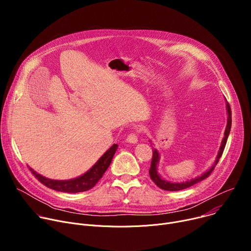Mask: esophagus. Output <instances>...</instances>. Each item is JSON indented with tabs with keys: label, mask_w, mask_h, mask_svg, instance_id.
Segmentation results:
<instances>
[{
	"label": "esophagus",
	"mask_w": 251,
	"mask_h": 251,
	"mask_svg": "<svg viewBox=\"0 0 251 251\" xmlns=\"http://www.w3.org/2000/svg\"><path fill=\"white\" fill-rule=\"evenodd\" d=\"M126 140H127V142L132 143V144H136V143L138 142V134L137 133H130L127 136Z\"/></svg>",
	"instance_id": "esophagus-1"
}]
</instances>
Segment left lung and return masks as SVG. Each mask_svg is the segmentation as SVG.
<instances>
[{
    "label": "left lung",
    "instance_id": "left-lung-1",
    "mask_svg": "<svg viewBox=\"0 0 251 251\" xmlns=\"http://www.w3.org/2000/svg\"><path fill=\"white\" fill-rule=\"evenodd\" d=\"M226 108H227V114H228V118H227V124H226V132H225V137L223 139V142H222V145H221V148H220V152H219V155L217 157V160L216 162H214V165L207 171L205 172L204 174H202L201 176H198L196 178H194V180H191L189 182H186V183H171V182H168V181H165L163 180V178L158 175L157 173V164L159 162V153L157 152L156 149H152L153 150V157H152V162H151V167H150V170H149V174H150V176L152 178V181L162 190L164 191H171V192H175V191H181V190H185L187 188H190L201 181H203L205 177H207L211 173L212 171L214 170V167H216V165L219 163L223 153H224V150H225V147L226 145V141H227V138H228V135H229V132H230V128H231V110H230V106L228 103H226Z\"/></svg>",
    "mask_w": 251,
    "mask_h": 251
}]
</instances>
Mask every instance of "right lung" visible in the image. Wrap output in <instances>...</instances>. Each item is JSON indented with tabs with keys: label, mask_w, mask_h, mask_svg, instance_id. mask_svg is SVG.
<instances>
[{
	"label": "right lung",
	"mask_w": 251,
	"mask_h": 251,
	"mask_svg": "<svg viewBox=\"0 0 251 251\" xmlns=\"http://www.w3.org/2000/svg\"><path fill=\"white\" fill-rule=\"evenodd\" d=\"M117 147L118 145L114 144L109 150L106 151V153L97 161V163L88 172H86L81 176L74 178V180H69V181L50 180V178H47L37 174L31 169L30 171L33 174V176L37 177L43 185H45L46 187L51 190L62 192V193L85 192L92 189L103 176L104 173L111 164V161L117 150Z\"/></svg>",
	"instance_id": "right-lung-1"
}]
</instances>
